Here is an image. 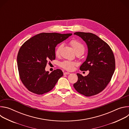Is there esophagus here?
Returning <instances> with one entry per match:
<instances>
[{"label":"esophagus","instance_id":"esophagus-1","mask_svg":"<svg viewBox=\"0 0 129 129\" xmlns=\"http://www.w3.org/2000/svg\"><path fill=\"white\" fill-rule=\"evenodd\" d=\"M70 74V73L68 72H64V75H69Z\"/></svg>","mask_w":129,"mask_h":129}]
</instances>
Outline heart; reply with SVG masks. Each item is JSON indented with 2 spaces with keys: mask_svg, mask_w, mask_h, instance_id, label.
<instances>
[{
  "mask_svg": "<svg viewBox=\"0 0 129 129\" xmlns=\"http://www.w3.org/2000/svg\"><path fill=\"white\" fill-rule=\"evenodd\" d=\"M71 45L72 46L73 50H75L76 53L77 52H81L83 53L85 50V47L84 45L79 41L77 40H72L70 42ZM62 47V45H59L55 51V54L56 56H59L60 53L61 49ZM77 65L76 62L69 61H64L63 62H62L60 64L61 67H62L63 69L68 70V71H71L73 70L74 67Z\"/></svg>",
  "mask_w": 129,
  "mask_h": 129,
  "instance_id": "heart-1",
  "label": "heart"
}]
</instances>
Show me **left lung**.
Listing matches in <instances>:
<instances>
[{"mask_svg":"<svg viewBox=\"0 0 129 129\" xmlns=\"http://www.w3.org/2000/svg\"><path fill=\"white\" fill-rule=\"evenodd\" d=\"M74 34L80 37L87 45V59L80 69L89 70V73L85 77L77 73L78 80L73 87L86 96L98 94L105 89L114 72L113 52L110 46L95 34L84 32H76Z\"/></svg>","mask_w":129,"mask_h":129,"instance_id":"left-lung-1","label":"left lung"}]
</instances>
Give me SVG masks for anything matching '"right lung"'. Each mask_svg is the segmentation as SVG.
<instances>
[{
  "label": "right lung",
  "instance_id": "add662e5",
  "mask_svg": "<svg viewBox=\"0 0 129 129\" xmlns=\"http://www.w3.org/2000/svg\"><path fill=\"white\" fill-rule=\"evenodd\" d=\"M72 34L42 33L25 42L18 51L17 66L20 79L31 92L41 95L51 90L63 76L61 69L50 73L45 70L48 62L55 60V47Z\"/></svg>",
  "mask_w": 129,
  "mask_h": 129
}]
</instances>
